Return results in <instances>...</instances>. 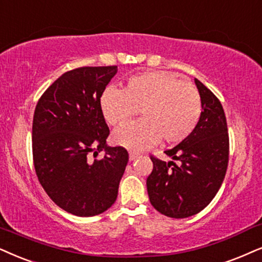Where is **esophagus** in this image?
I'll return each instance as SVG.
<instances>
[{"mask_svg": "<svg viewBox=\"0 0 262 262\" xmlns=\"http://www.w3.org/2000/svg\"><path fill=\"white\" fill-rule=\"evenodd\" d=\"M139 157H140V154H137V152H129V160L130 161H135Z\"/></svg>", "mask_w": 262, "mask_h": 262, "instance_id": "obj_1", "label": "esophagus"}]
</instances>
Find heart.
<instances>
[{
  "label": "heart",
  "mask_w": 262,
  "mask_h": 262,
  "mask_svg": "<svg viewBox=\"0 0 262 262\" xmlns=\"http://www.w3.org/2000/svg\"><path fill=\"white\" fill-rule=\"evenodd\" d=\"M105 121L122 125L140 110L142 120L125 124L112 140L129 150H144L162 140L177 144L191 135L201 120L203 105L198 89L164 71L135 75L124 89L108 87L100 98Z\"/></svg>",
  "instance_id": "1"
}]
</instances>
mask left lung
Here are the masks:
<instances>
[{"mask_svg": "<svg viewBox=\"0 0 262 262\" xmlns=\"http://www.w3.org/2000/svg\"><path fill=\"white\" fill-rule=\"evenodd\" d=\"M202 98L201 120L191 135L164 151L173 161L151 157L146 180L151 204L165 216L184 219L203 210L217 193L228 163V133L223 105L194 78Z\"/></svg>", "mask_w": 262, "mask_h": 262, "instance_id": "left-lung-1", "label": "left lung"}]
</instances>
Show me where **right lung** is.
<instances>
[{"instance_id": "obj_1", "label": "right lung", "mask_w": 262, "mask_h": 262, "mask_svg": "<svg viewBox=\"0 0 262 262\" xmlns=\"http://www.w3.org/2000/svg\"><path fill=\"white\" fill-rule=\"evenodd\" d=\"M117 66L65 72L42 94L32 122V156L39 184L58 207L94 216L115 203L128 163L124 147L107 146L110 134L100 98ZM105 156L92 160L99 151Z\"/></svg>"}]
</instances>
